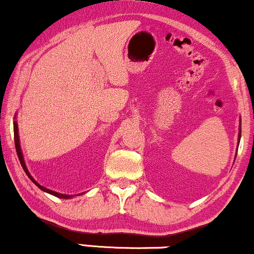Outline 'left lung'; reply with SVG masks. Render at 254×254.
I'll list each match as a JSON object with an SVG mask.
<instances>
[{
    "mask_svg": "<svg viewBox=\"0 0 254 254\" xmlns=\"http://www.w3.org/2000/svg\"><path fill=\"white\" fill-rule=\"evenodd\" d=\"M241 135H242V127L239 128V135H238V142L241 141Z\"/></svg>",
    "mask_w": 254,
    "mask_h": 254,
    "instance_id": "left-lung-1",
    "label": "left lung"
}]
</instances>
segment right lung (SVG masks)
Here are the masks:
<instances>
[{"label": "right lung", "mask_w": 254, "mask_h": 254, "mask_svg": "<svg viewBox=\"0 0 254 254\" xmlns=\"http://www.w3.org/2000/svg\"><path fill=\"white\" fill-rule=\"evenodd\" d=\"M13 137H15V145H16V151H17V155H18V158H19V162H20V164H22V168L24 169V171H25V173L27 175V177H29V178L32 180V182L36 184V185L39 187V189L41 190H44V192H47V193H50V194H52V195H54V196H58V197H61V199H69V197H71L72 195H65V194H61V193H57V192H54V190H48V189H45L44 186H41V185H39V184H38L36 180H34L33 178H32V176L30 175L29 173V171H27V169H26V165H25V163H24V159H23V155H22V151H20V147H19V137H18V127H17V123L15 121V123H13Z\"/></svg>", "instance_id": "obj_1"}]
</instances>
